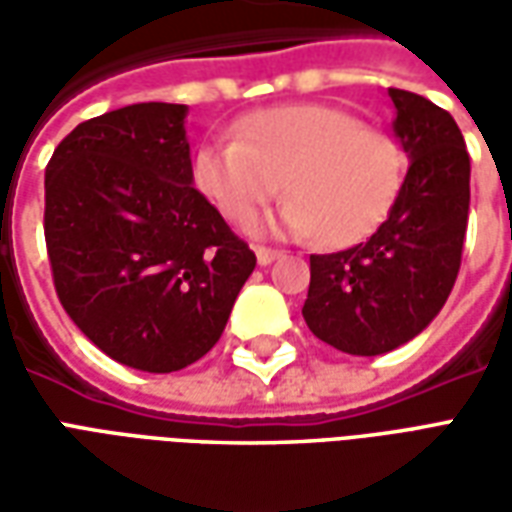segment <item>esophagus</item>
Listing matches in <instances>:
<instances>
[{"instance_id": "1", "label": "esophagus", "mask_w": 512, "mask_h": 512, "mask_svg": "<svg viewBox=\"0 0 512 512\" xmlns=\"http://www.w3.org/2000/svg\"><path fill=\"white\" fill-rule=\"evenodd\" d=\"M255 252H257V263H260V266H268V263H274L277 257H282L279 249H268V246H257Z\"/></svg>"}]
</instances>
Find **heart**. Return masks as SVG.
Returning a JSON list of instances; mask_svg holds the SVG:
<instances>
[{"label":"heart","instance_id":"1","mask_svg":"<svg viewBox=\"0 0 512 512\" xmlns=\"http://www.w3.org/2000/svg\"><path fill=\"white\" fill-rule=\"evenodd\" d=\"M403 150L345 109L290 104L238 123L235 139L197 150L194 180L235 224L255 219L282 186L290 200L277 224L290 235L351 246L376 233L403 178Z\"/></svg>","mask_w":512,"mask_h":512}]
</instances>
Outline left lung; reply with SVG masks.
<instances>
[{"instance_id": "1", "label": "left lung", "mask_w": 512, "mask_h": 512, "mask_svg": "<svg viewBox=\"0 0 512 512\" xmlns=\"http://www.w3.org/2000/svg\"><path fill=\"white\" fill-rule=\"evenodd\" d=\"M408 172L395 205L362 244L310 257L304 321L351 356H378L428 326L461 271L469 222V153L450 112L389 87Z\"/></svg>"}]
</instances>
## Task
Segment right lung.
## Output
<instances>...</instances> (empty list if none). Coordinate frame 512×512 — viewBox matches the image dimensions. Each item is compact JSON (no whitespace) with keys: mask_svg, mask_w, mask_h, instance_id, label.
<instances>
[{"mask_svg":"<svg viewBox=\"0 0 512 512\" xmlns=\"http://www.w3.org/2000/svg\"><path fill=\"white\" fill-rule=\"evenodd\" d=\"M186 106L84 120L46 167L43 233L57 299L115 362L194 365L219 343L257 257L191 186Z\"/></svg>","mask_w":512,"mask_h":512,"instance_id":"1","label":"right lung"}]
</instances>
